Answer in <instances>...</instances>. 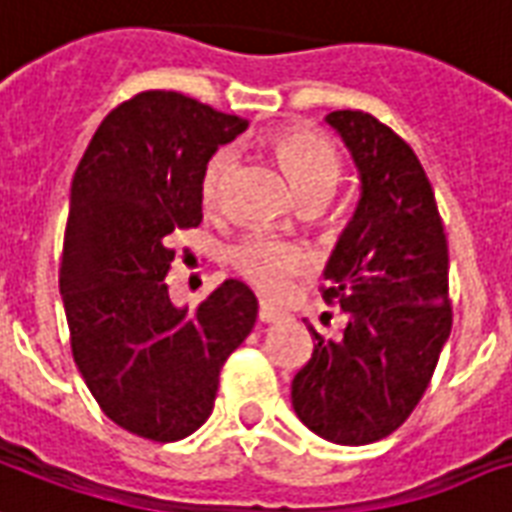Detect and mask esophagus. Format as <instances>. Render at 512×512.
I'll use <instances>...</instances> for the list:
<instances>
[{
	"label": "esophagus",
	"instance_id": "1",
	"mask_svg": "<svg viewBox=\"0 0 512 512\" xmlns=\"http://www.w3.org/2000/svg\"><path fill=\"white\" fill-rule=\"evenodd\" d=\"M257 317H260V322H265V325H271V322H279V319H282V311H279V308H273L271 303H260Z\"/></svg>",
	"mask_w": 512,
	"mask_h": 512
}]
</instances>
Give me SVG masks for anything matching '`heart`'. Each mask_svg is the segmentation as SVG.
<instances>
[{
    "mask_svg": "<svg viewBox=\"0 0 512 512\" xmlns=\"http://www.w3.org/2000/svg\"><path fill=\"white\" fill-rule=\"evenodd\" d=\"M268 147L276 155V161L282 163L295 193L303 201L314 198V195L327 198L341 179V161H338L333 144L308 128H279L268 136ZM233 163L236 158L228 147L214 152L206 163L204 177H201V201L206 209L214 212L220 206ZM228 263L244 282L268 292V295H279L290 287L298 273L311 265V255L306 252V247H300L295 241L252 233L228 249Z\"/></svg>",
    "mask_w": 512,
    "mask_h": 512,
    "instance_id": "heart-1",
    "label": "heart"
}]
</instances>
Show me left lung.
I'll return each instance as SVG.
<instances>
[{"label": "left lung", "instance_id": "8db88e82", "mask_svg": "<svg viewBox=\"0 0 512 512\" xmlns=\"http://www.w3.org/2000/svg\"><path fill=\"white\" fill-rule=\"evenodd\" d=\"M360 171V204L325 268L322 298L346 314L338 341L314 335L292 408L314 435L365 446L413 413L451 335L448 241L411 144L360 109L325 117Z\"/></svg>", "mask_w": 512, "mask_h": 512}]
</instances>
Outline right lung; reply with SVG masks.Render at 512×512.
Returning a JSON list of instances; mask_svg holds the SVG:
<instances>
[{
  "label": "right lung",
  "mask_w": 512,
  "mask_h": 512,
  "mask_svg": "<svg viewBox=\"0 0 512 512\" xmlns=\"http://www.w3.org/2000/svg\"><path fill=\"white\" fill-rule=\"evenodd\" d=\"M239 115L174 91H142L96 128L74 171L58 284L72 357L117 427L174 443L214 408L220 370L252 333L257 298L239 279L195 308L169 300V236L198 228L201 177Z\"/></svg>",
  "instance_id": "add662e5"
}]
</instances>
